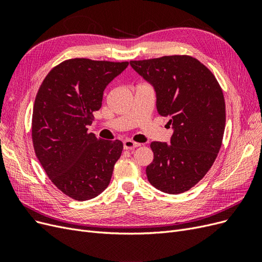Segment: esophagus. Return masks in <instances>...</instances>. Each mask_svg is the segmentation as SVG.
I'll return each mask as SVG.
<instances>
[{"label":"esophagus","mask_w":262,"mask_h":262,"mask_svg":"<svg viewBox=\"0 0 262 262\" xmlns=\"http://www.w3.org/2000/svg\"><path fill=\"white\" fill-rule=\"evenodd\" d=\"M138 146H140V143H137V142H134L132 140H124L123 141L124 149H134Z\"/></svg>","instance_id":"obj_1"}]
</instances>
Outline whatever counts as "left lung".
<instances>
[{
  "label": "left lung",
  "instance_id": "8db88e82",
  "mask_svg": "<svg viewBox=\"0 0 262 262\" xmlns=\"http://www.w3.org/2000/svg\"><path fill=\"white\" fill-rule=\"evenodd\" d=\"M131 67L154 86L157 112L168 117L170 145L152 142L146 167L150 185L163 192L188 191L207 173L220 152L226 113L223 91L203 63L187 54L132 60Z\"/></svg>",
  "mask_w": 262,
  "mask_h": 262
}]
</instances>
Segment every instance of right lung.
<instances>
[{"instance_id":"1","label":"right lung","mask_w":262,"mask_h":262,"mask_svg":"<svg viewBox=\"0 0 262 262\" xmlns=\"http://www.w3.org/2000/svg\"><path fill=\"white\" fill-rule=\"evenodd\" d=\"M129 62L68 59L47 74L36 95L31 139L35 154L52 184L85 201L108 187L120 158V140H100L89 132L109 82Z\"/></svg>"}]
</instances>
